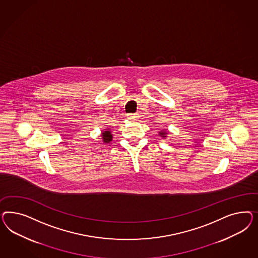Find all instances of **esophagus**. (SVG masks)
Wrapping results in <instances>:
<instances>
[{"mask_svg": "<svg viewBox=\"0 0 258 258\" xmlns=\"http://www.w3.org/2000/svg\"><path fill=\"white\" fill-rule=\"evenodd\" d=\"M137 117H138L137 113H130V114H127V118L131 119V120H136Z\"/></svg>", "mask_w": 258, "mask_h": 258, "instance_id": "obj_1", "label": "esophagus"}]
</instances>
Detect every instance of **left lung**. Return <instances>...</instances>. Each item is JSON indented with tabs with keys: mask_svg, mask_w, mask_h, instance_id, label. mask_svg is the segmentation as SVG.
<instances>
[{
	"mask_svg": "<svg viewBox=\"0 0 258 258\" xmlns=\"http://www.w3.org/2000/svg\"><path fill=\"white\" fill-rule=\"evenodd\" d=\"M159 134H160V136H162V137H164H164H166L165 135L167 134V133H166V132H161Z\"/></svg>",
	"mask_w": 258,
	"mask_h": 258,
	"instance_id": "8db88e82",
	"label": "left lung"
}]
</instances>
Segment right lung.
<instances>
[{
	"instance_id": "obj_1",
	"label": "right lung",
	"mask_w": 258,
	"mask_h": 258,
	"mask_svg": "<svg viewBox=\"0 0 258 258\" xmlns=\"http://www.w3.org/2000/svg\"><path fill=\"white\" fill-rule=\"evenodd\" d=\"M102 139L104 143H109L110 141L112 140V134L110 133L109 130H106L102 133Z\"/></svg>"
}]
</instances>
